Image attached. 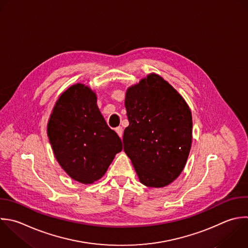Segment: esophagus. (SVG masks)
<instances>
[{
	"label": "esophagus",
	"mask_w": 248,
	"mask_h": 248,
	"mask_svg": "<svg viewBox=\"0 0 248 248\" xmlns=\"http://www.w3.org/2000/svg\"><path fill=\"white\" fill-rule=\"evenodd\" d=\"M115 132H116L117 135L121 138L122 135H123V128H122V127H117V128H115Z\"/></svg>",
	"instance_id": "esophagus-1"
}]
</instances>
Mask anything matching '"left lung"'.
Listing matches in <instances>:
<instances>
[{
	"label": "left lung",
	"mask_w": 248,
	"mask_h": 248,
	"mask_svg": "<svg viewBox=\"0 0 248 248\" xmlns=\"http://www.w3.org/2000/svg\"><path fill=\"white\" fill-rule=\"evenodd\" d=\"M125 107L124 151L140 181L155 188L169 185L183 170L191 148L188 105L169 82L151 74L128 88Z\"/></svg>",
	"instance_id": "8db88e82"
}]
</instances>
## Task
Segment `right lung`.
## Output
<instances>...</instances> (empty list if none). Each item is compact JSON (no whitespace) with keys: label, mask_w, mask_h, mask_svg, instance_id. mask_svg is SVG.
<instances>
[{"label":"right lung","mask_w":248,"mask_h":248,"mask_svg":"<svg viewBox=\"0 0 248 248\" xmlns=\"http://www.w3.org/2000/svg\"><path fill=\"white\" fill-rule=\"evenodd\" d=\"M47 136L59 165L83 184L99 180L122 150L120 138L99 110L96 94L81 83L59 97L47 124Z\"/></svg>","instance_id":"obj_1"}]
</instances>
